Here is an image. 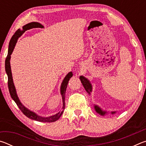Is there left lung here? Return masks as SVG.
<instances>
[{"label": "left lung", "mask_w": 146, "mask_h": 146, "mask_svg": "<svg viewBox=\"0 0 146 146\" xmlns=\"http://www.w3.org/2000/svg\"><path fill=\"white\" fill-rule=\"evenodd\" d=\"M80 80L81 81V83L82 84V85L84 86V88L85 90L86 91V92H87L89 94V95H90L91 93L92 92V90H93L92 85H91L90 81L89 80L88 78H85L84 76H80ZM94 108H95V110L96 111V112L98 113V114H99L101 116H104L108 113V112L106 111L103 110L102 108L99 107V106H97V105L94 104ZM115 113H116V111H111V114H115Z\"/></svg>", "instance_id": "1"}]
</instances>
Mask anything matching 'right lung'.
I'll return each instance as SVG.
<instances>
[{
  "mask_svg": "<svg viewBox=\"0 0 146 146\" xmlns=\"http://www.w3.org/2000/svg\"><path fill=\"white\" fill-rule=\"evenodd\" d=\"M43 28L44 26L38 23H36V22H33V23L27 24L26 25L24 26L23 27V29H19L15 34L12 36L10 42L9 43V48H8V55L5 60V70H6V72L7 75H8V88L9 91V93H10L11 97L12 98L17 105L18 106L20 110H21V111L23 112L24 115H25L27 117L30 118V119L38 121V122H55L57 120L59 119V118L61 117V115H62L64 113V108H65V95H66V88H67L68 84L70 79L72 77L73 73L70 71L69 72L66 76L64 77L62 82L60 86V94L62 96V111H60L58 113H56L55 115L49 116V117H42V116L38 115L36 113H35L32 111L29 110V109L25 107L23 104L21 103V100H19L18 97V95L17 94L16 89L15 87L13 80V76H12L11 70V66H10V59H11V55L13 53V51L15 48V46L16 45V43L17 42L18 38L23 35L24 32L28 29H30L32 28Z\"/></svg>",
  "mask_w": 146,
  "mask_h": 146,
  "instance_id": "obj_1",
  "label": "right lung"
}]
</instances>
